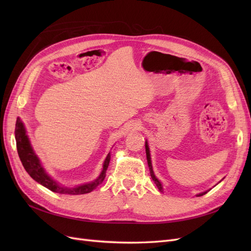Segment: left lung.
<instances>
[{"mask_svg": "<svg viewBox=\"0 0 251 251\" xmlns=\"http://www.w3.org/2000/svg\"><path fill=\"white\" fill-rule=\"evenodd\" d=\"M146 151H147V159H148V164H149V169H150V174H151V179H153V181L155 182V184H156V186L158 187L159 191L162 192V191H163V188H162V184L160 183V181H159V180L156 178L155 174H154V171H153V166H151V154H150V149H149V146H148V142H147V141H146ZM207 192H208V191H207ZM207 192H203V193H200V194L197 195V197L203 196V195L206 194Z\"/></svg>", "mask_w": 251, "mask_h": 251, "instance_id": "obj_1", "label": "left lung"}]
</instances>
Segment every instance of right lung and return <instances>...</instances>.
I'll list each match as a JSON object with an SVG mask.
<instances>
[{
	"label": "right lung",
	"instance_id": "obj_1",
	"mask_svg": "<svg viewBox=\"0 0 251 251\" xmlns=\"http://www.w3.org/2000/svg\"><path fill=\"white\" fill-rule=\"evenodd\" d=\"M14 134H16V141H17V149H18V154L22 161L23 166L26 170V172L30 175L33 180L39 182L40 184L43 186L47 187L50 191L58 193V194H64V195H83L91 193L92 191L102 183V181L105 178V172L108 170V166L110 163L111 155L108 154L107 158L103 162L102 171L100 176L97 177L93 182H90V183L82 184L79 186L75 187H68L59 185L57 182L53 180L49 175L44 170L43 165L41 164L40 159L37 158L35 153L33 151V149L30 144L29 138L26 134V130L24 124L22 123L20 118L17 119L16 123V130H14Z\"/></svg>",
	"mask_w": 251,
	"mask_h": 251
}]
</instances>
